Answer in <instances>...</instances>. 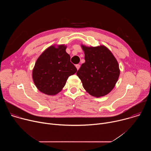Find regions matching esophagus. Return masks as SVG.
Wrapping results in <instances>:
<instances>
[{
	"mask_svg": "<svg viewBox=\"0 0 151 151\" xmlns=\"http://www.w3.org/2000/svg\"><path fill=\"white\" fill-rule=\"evenodd\" d=\"M76 69L78 70L80 68V64H76Z\"/></svg>",
	"mask_w": 151,
	"mask_h": 151,
	"instance_id": "34e87169",
	"label": "esophagus"
}]
</instances>
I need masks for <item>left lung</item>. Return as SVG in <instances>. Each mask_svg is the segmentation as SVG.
<instances>
[{"label": "left lung", "instance_id": "8db88e82", "mask_svg": "<svg viewBox=\"0 0 151 151\" xmlns=\"http://www.w3.org/2000/svg\"><path fill=\"white\" fill-rule=\"evenodd\" d=\"M85 62L76 75L84 89L96 97L110 93L119 76L118 63L112 52L104 46L87 47L82 46Z\"/></svg>", "mask_w": 151, "mask_h": 151}]
</instances>
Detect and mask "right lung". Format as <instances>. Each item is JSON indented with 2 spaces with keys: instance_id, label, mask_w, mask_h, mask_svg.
<instances>
[{
  "instance_id": "1",
  "label": "right lung",
  "mask_w": 151,
  "mask_h": 151,
  "mask_svg": "<svg viewBox=\"0 0 151 151\" xmlns=\"http://www.w3.org/2000/svg\"><path fill=\"white\" fill-rule=\"evenodd\" d=\"M66 47L51 46L37 58L33 70V79L38 90L47 95H55L64 87L68 78L77 69L70 62Z\"/></svg>"
}]
</instances>
